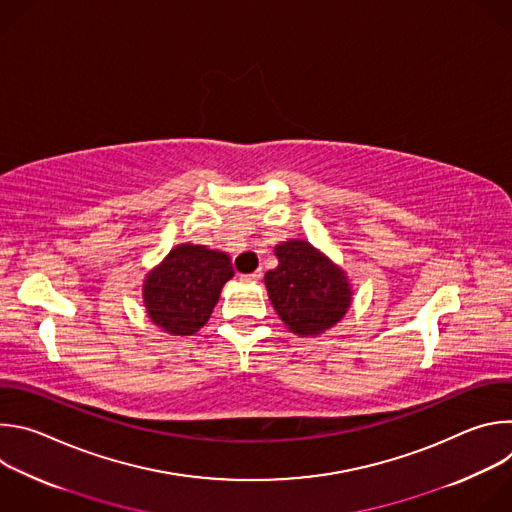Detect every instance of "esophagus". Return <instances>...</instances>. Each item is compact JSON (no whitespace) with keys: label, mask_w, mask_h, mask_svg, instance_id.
Returning <instances> with one entry per match:
<instances>
[{"label":"esophagus","mask_w":512,"mask_h":512,"mask_svg":"<svg viewBox=\"0 0 512 512\" xmlns=\"http://www.w3.org/2000/svg\"><path fill=\"white\" fill-rule=\"evenodd\" d=\"M261 277V271L257 269V271H253V273H243L241 275V281H257Z\"/></svg>","instance_id":"1"}]
</instances>
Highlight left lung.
Listing matches in <instances>:
<instances>
[{
  "label": "left lung",
  "instance_id": "left-lung-1",
  "mask_svg": "<svg viewBox=\"0 0 512 512\" xmlns=\"http://www.w3.org/2000/svg\"><path fill=\"white\" fill-rule=\"evenodd\" d=\"M277 267L265 273L269 300L283 324L298 336H318L338 324L350 308L346 273L308 241L275 247Z\"/></svg>",
  "mask_w": 512,
  "mask_h": 512
}]
</instances>
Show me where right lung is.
I'll list each match as a JSON object with an SVG mask.
<instances>
[{"label": "right lung", "instance_id": "add662e5", "mask_svg": "<svg viewBox=\"0 0 512 512\" xmlns=\"http://www.w3.org/2000/svg\"><path fill=\"white\" fill-rule=\"evenodd\" d=\"M233 273L227 253L182 243L145 275L143 306L164 332L190 336L208 322Z\"/></svg>", "mask_w": 512, "mask_h": 512}]
</instances>
